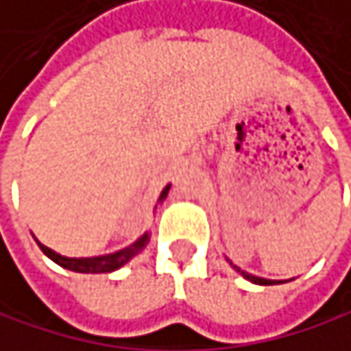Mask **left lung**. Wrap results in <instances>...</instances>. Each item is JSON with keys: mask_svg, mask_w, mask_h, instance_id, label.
<instances>
[{"mask_svg": "<svg viewBox=\"0 0 351 351\" xmlns=\"http://www.w3.org/2000/svg\"><path fill=\"white\" fill-rule=\"evenodd\" d=\"M232 265V263H230ZM243 278H247L249 282H253V284H259V286H271V284H282V282H274V280H265V278H257V276H251V274H247V271H243L241 267H237V265H232Z\"/></svg>", "mask_w": 351, "mask_h": 351, "instance_id": "left-lung-1", "label": "left lung"}]
</instances>
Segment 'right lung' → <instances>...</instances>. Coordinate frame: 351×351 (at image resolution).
<instances>
[{"instance_id":"add662e5","label":"right lung","mask_w":351,"mask_h":351,"mask_svg":"<svg viewBox=\"0 0 351 351\" xmlns=\"http://www.w3.org/2000/svg\"><path fill=\"white\" fill-rule=\"evenodd\" d=\"M168 189H170V185H166L164 191L160 193V202L166 199ZM147 243H149V234H143L137 243L129 245V247L123 249V251H117V253H110V255H102V257H80V259H75V257H63V255L51 251L49 247H45V245H40V243L36 241V245L40 247V251H43L51 261H55L57 265H61V267H65V269L77 271V274H110V271L123 267V265H125L129 259H133L137 253H141V251L145 249Z\"/></svg>"}]
</instances>
